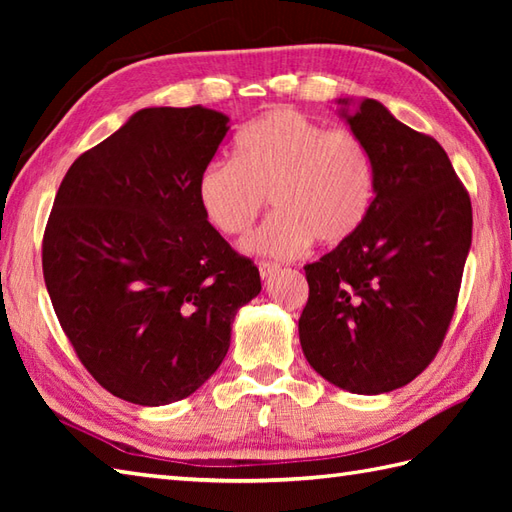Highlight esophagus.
I'll list each match as a JSON object with an SVG mask.
<instances>
[{"mask_svg":"<svg viewBox=\"0 0 512 512\" xmlns=\"http://www.w3.org/2000/svg\"><path fill=\"white\" fill-rule=\"evenodd\" d=\"M257 268H259V275H262V279H268L270 275H275L279 270V266L273 262H259Z\"/></svg>","mask_w":512,"mask_h":512,"instance_id":"esophagus-1","label":"esophagus"}]
</instances>
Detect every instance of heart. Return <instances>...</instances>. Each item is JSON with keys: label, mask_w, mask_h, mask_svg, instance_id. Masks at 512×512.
Segmentation results:
<instances>
[{"label": "heart", "mask_w": 512, "mask_h": 512, "mask_svg": "<svg viewBox=\"0 0 512 512\" xmlns=\"http://www.w3.org/2000/svg\"><path fill=\"white\" fill-rule=\"evenodd\" d=\"M266 198L277 211L248 239V250L295 259L314 239L341 246L372 211L374 158L352 129H328L292 107H275L239 129L233 160H211L198 176L200 209L226 237H244Z\"/></svg>", "instance_id": "obj_1"}]
</instances>
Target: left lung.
I'll list each match as a JSON object with an SVG mask.
<instances>
[{"mask_svg": "<svg viewBox=\"0 0 512 512\" xmlns=\"http://www.w3.org/2000/svg\"><path fill=\"white\" fill-rule=\"evenodd\" d=\"M347 123L374 158L376 198L361 231L303 266L310 295L299 341L332 385L385 394L420 376L442 347L473 209L436 138L402 125L374 99Z\"/></svg>", "mask_w": 512, "mask_h": 512, "instance_id": "1", "label": "left lung"}]
</instances>
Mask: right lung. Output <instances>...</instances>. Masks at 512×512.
Wrapping results in <instances>:
<instances>
[{"instance_id":"1","label":"right lung","mask_w":512,"mask_h":512,"mask_svg":"<svg viewBox=\"0 0 512 512\" xmlns=\"http://www.w3.org/2000/svg\"><path fill=\"white\" fill-rule=\"evenodd\" d=\"M226 132L202 105L147 107L76 158L54 198L41 244L52 308L96 383L134 405L191 396L262 290L198 202Z\"/></svg>"}]
</instances>
